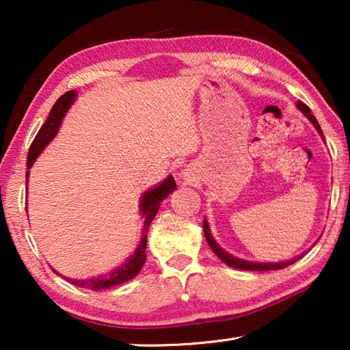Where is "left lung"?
<instances>
[{
  "label": "left lung",
  "instance_id": "obj_1",
  "mask_svg": "<svg viewBox=\"0 0 350 350\" xmlns=\"http://www.w3.org/2000/svg\"><path fill=\"white\" fill-rule=\"evenodd\" d=\"M296 106H298L299 111L304 112V116H306L307 118H309V120L313 123V125H315V128L319 131V134L323 135L321 126H319V123H318V120L315 118V116H313L312 112H310L309 106H307V105L303 103V102H299ZM204 234H205L206 242H208V245L211 247V250L216 253V256H217L219 259H221V260H224V262L227 264V265H230V267H233V269H239V270H256V271H264V270H281V269L288 267L290 264H293L295 260H298V259L301 258V256H296V258L292 259V260H286V262H248V260H242V259H239V258L232 256V254L227 253L225 250H222V248L216 244V241L213 239V236H211V232H210V227H208V222H206V219H204Z\"/></svg>",
  "mask_w": 350,
  "mask_h": 350
}]
</instances>
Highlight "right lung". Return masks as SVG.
Here are the masks:
<instances>
[{"instance_id":"add662e5","label":"right lung","mask_w":350,"mask_h":350,"mask_svg":"<svg viewBox=\"0 0 350 350\" xmlns=\"http://www.w3.org/2000/svg\"><path fill=\"white\" fill-rule=\"evenodd\" d=\"M75 92L74 91H68L66 94L57 100L55 105L52 106V109L49 112V117L44 122V125L40 128L38 134L35 135V139L32 142L31 148H29L27 152V170L32 167L35 159L38 157V154L44 150V146L49 144V142L54 139V135L57 134L58 128H60L62 118L64 116V112L68 111L70 103L74 102ZM176 189V182L173 177H168L167 180H163L157 188L151 189V191H146L142 198V204H140V210L142 215L145 217V224H144V234H142V241L137 247V250L134 252V254L129 258L125 264H122L120 267H117L116 270H112L108 275H102L97 278H90V280H66L74 284L77 287L81 288H91V290H105L109 288L112 286H118V284H123L139 273L144 267L145 259H146V233L148 228H150V224L152 222L154 216L159 211V206H161L162 200L168 196L170 193H173Z\"/></svg>"}]
</instances>
